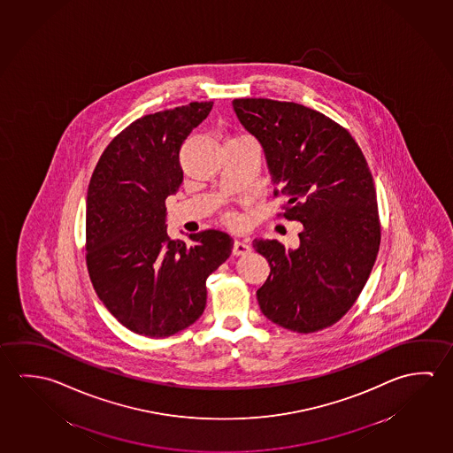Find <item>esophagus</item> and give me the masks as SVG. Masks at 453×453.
<instances>
[{"instance_id": "obj_1", "label": "esophagus", "mask_w": 453, "mask_h": 453, "mask_svg": "<svg viewBox=\"0 0 453 453\" xmlns=\"http://www.w3.org/2000/svg\"><path fill=\"white\" fill-rule=\"evenodd\" d=\"M250 251H251V246L248 245L246 242H242V240H235V242H234L232 252H234L235 256H245V254H248Z\"/></svg>"}]
</instances>
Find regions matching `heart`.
Segmentation results:
<instances>
[{"instance_id":"1","label":"heart","mask_w":453,"mask_h":453,"mask_svg":"<svg viewBox=\"0 0 453 453\" xmlns=\"http://www.w3.org/2000/svg\"><path fill=\"white\" fill-rule=\"evenodd\" d=\"M230 221H234V216H229Z\"/></svg>"}]
</instances>
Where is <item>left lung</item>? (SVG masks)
Masks as SVG:
<instances>
[{
    "label": "left lung",
    "mask_w": 453,
    "mask_h": 453,
    "mask_svg": "<svg viewBox=\"0 0 453 453\" xmlns=\"http://www.w3.org/2000/svg\"><path fill=\"white\" fill-rule=\"evenodd\" d=\"M240 123L260 142L281 216L300 221V246L256 238L270 264L257 290L267 319L298 334L334 326L356 303L380 245L376 188L348 129L324 113L264 97L232 101Z\"/></svg>",
    "instance_id": "8db88e82"
}]
</instances>
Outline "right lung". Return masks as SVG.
I'll return each instance as SVG.
<instances>
[{
    "label": "right lung",
    "instance_id": "right-lung-1",
    "mask_svg": "<svg viewBox=\"0 0 453 453\" xmlns=\"http://www.w3.org/2000/svg\"><path fill=\"white\" fill-rule=\"evenodd\" d=\"M213 103H191L133 121L107 145L87 196V267L97 297L134 334L171 336L199 319L205 282L232 252L223 230L171 240L165 199L177 193L180 149Z\"/></svg>",
    "mask_w": 453,
    "mask_h": 453
}]
</instances>
